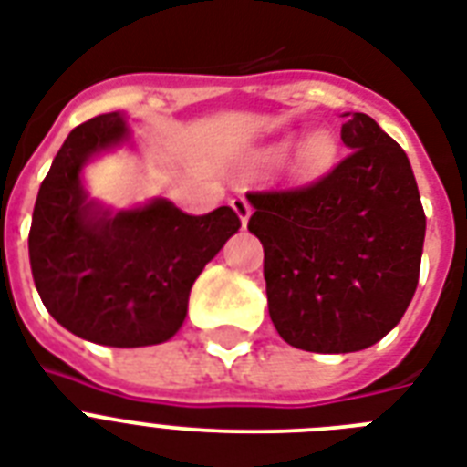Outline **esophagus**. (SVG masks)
<instances>
[{"label": "esophagus", "instance_id": "esophagus-1", "mask_svg": "<svg viewBox=\"0 0 467 467\" xmlns=\"http://www.w3.org/2000/svg\"><path fill=\"white\" fill-rule=\"evenodd\" d=\"M230 205H233V211L237 213V218H240V223H242V225L247 227V223H249V215H252V205H249V201H247V198H242V196L233 198V201H230Z\"/></svg>", "mask_w": 467, "mask_h": 467}]
</instances>
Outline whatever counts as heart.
<instances>
[{
	"mask_svg": "<svg viewBox=\"0 0 467 467\" xmlns=\"http://www.w3.org/2000/svg\"><path fill=\"white\" fill-rule=\"evenodd\" d=\"M291 148V140H281L276 145H271L262 152L264 161H276L284 157L285 150ZM339 155V148H337V140H334L332 133L327 130H317V133L307 135L306 140L300 142L298 152H296V171L306 179H317L325 171L334 167Z\"/></svg>",
	"mask_w": 467,
	"mask_h": 467,
	"instance_id": "obj_1",
	"label": "heart"
}]
</instances>
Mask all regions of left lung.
I'll return each mask as SVG.
<instances>
[{
    "instance_id": "8db88e82",
    "label": "left lung",
    "mask_w": 467,
    "mask_h": 467,
    "mask_svg": "<svg viewBox=\"0 0 467 467\" xmlns=\"http://www.w3.org/2000/svg\"><path fill=\"white\" fill-rule=\"evenodd\" d=\"M347 160L319 182L247 193L264 247L271 322L315 354L373 347L420 284L427 218L405 150L366 113H344Z\"/></svg>"
}]
</instances>
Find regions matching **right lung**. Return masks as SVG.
Here are the masks:
<instances>
[{"label":"right lung","mask_w":467,"mask_h":467,"mask_svg":"<svg viewBox=\"0 0 467 467\" xmlns=\"http://www.w3.org/2000/svg\"><path fill=\"white\" fill-rule=\"evenodd\" d=\"M130 142L126 113L77 126L40 183L28 256L46 310L77 337L152 347L182 329L191 285L240 230L233 208L186 215L167 198L116 211L89 198L82 169Z\"/></svg>","instance_id":"right-lung-1"}]
</instances>
